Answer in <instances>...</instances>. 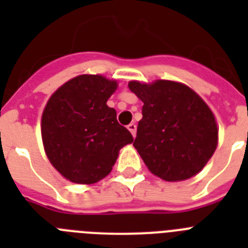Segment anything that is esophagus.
<instances>
[{"mask_svg":"<svg viewBox=\"0 0 248 248\" xmlns=\"http://www.w3.org/2000/svg\"><path fill=\"white\" fill-rule=\"evenodd\" d=\"M128 129L131 133V135L135 138V134H137V125H135V123H130V124L128 125Z\"/></svg>","mask_w":248,"mask_h":248,"instance_id":"esophagus-1","label":"esophagus"}]
</instances>
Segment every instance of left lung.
<instances>
[{
  "label": "left lung",
  "instance_id": "left-lung-1",
  "mask_svg": "<svg viewBox=\"0 0 248 248\" xmlns=\"http://www.w3.org/2000/svg\"><path fill=\"white\" fill-rule=\"evenodd\" d=\"M129 89L144 103L133 145L149 170L166 181L198 174L217 146V125L206 103L170 80L130 82Z\"/></svg>",
  "mask_w": 248,
  "mask_h": 248
}]
</instances>
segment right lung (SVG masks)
Segmentation results:
<instances>
[{"instance_id": "add662e5", "label": "right lung", "mask_w": 248, "mask_h": 248, "mask_svg": "<svg viewBox=\"0 0 248 248\" xmlns=\"http://www.w3.org/2000/svg\"><path fill=\"white\" fill-rule=\"evenodd\" d=\"M115 80L78 76L49 98L42 115V139L52 165L76 184H94L111 171L119 150L133 135L107 100Z\"/></svg>"}]
</instances>
